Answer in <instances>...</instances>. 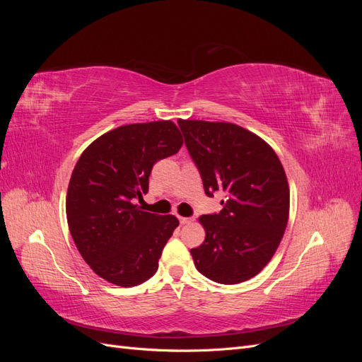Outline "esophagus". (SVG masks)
I'll return each mask as SVG.
<instances>
[{
  "instance_id": "obj_1",
  "label": "esophagus",
  "mask_w": 362,
  "mask_h": 362,
  "mask_svg": "<svg viewBox=\"0 0 362 362\" xmlns=\"http://www.w3.org/2000/svg\"><path fill=\"white\" fill-rule=\"evenodd\" d=\"M190 222H192L190 217H180V223H181V225H187V223H190Z\"/></svg>"
}]
</instances>
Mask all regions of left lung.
Here are the masks:
<instances>
[{
	"label": "left lung",
	"mask_w": 362,
	"mask_h": 362,
	"mask_svg": "<svg viewBox=\"0 0 362 362\" xmlns=\"http://www.w3.org/2000/svg\"><path fill=\"white\" fill-rule=\"evenodd\" d=\"M178 125L205 194L226 193L221 213L199 217L205 240L190 250L194 266L226 286L254 278L276 252L288 222L282 164L264 140L235 124L180 119Z\"/></svg>",
	"instance_id": "left-lung-1"
}]
</instances>
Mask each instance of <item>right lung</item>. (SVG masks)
<instances>
[{"label":"right lung","instance_id":"1","mask_svg":"<svg viewBox=\"0 0 362 362\" xmlns=\"http://www.w3.org/2000/svg\"><path fill=\"white\" fill-rule=\"evenodd\" d=\"M182 146L172 120L131 124L98 137L76 161L66 217L76 249L90 269L119 287H134L158 269L163 247L180 225L175 216L141 211L152 166Z\"/></svg>","mask_w":362,"mask_h":362}]
</instances>
